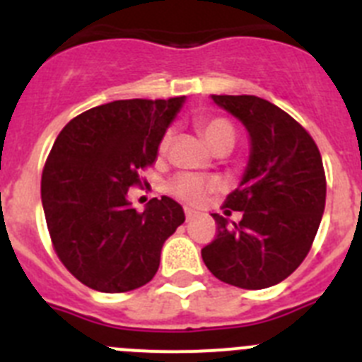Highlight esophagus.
I'll use <instances>...</instances> for the list:
<instances>
[{
    "mask_svg": "<svg viewBox=\"0 0 362 362\" xmlns=\"http://www.w3.org/2000/svg\"><path fill=\"white\" fill-rule=\"evenodd\" d=\"M197 214L194 212L192 209H185V217H187V221H192V219H196Z\"/></svg>",
    "mask_w": 362,
    "mask_h": 362,
    "instance_id": "esophagus-1",
    "label": "esophagus"
}]
</instances>
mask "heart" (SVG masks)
Wrapping results in <instances>:
<instances>
[{
  "label": "heart",
  "mask_w": 362,
  "mask_h": 362,
  "mask_svg": "<svg viewBox=\"0 0 362 362\" xmlns=\"http://www.w3.org/2000/svg\"><path fill=\"white\" fill-rule=\"evenodd\" d=\"M199 130L203 134L204 141L209 143V146L212 150L217 148H232L233 143H235V130L230 124V121L223 119V117H210V119L199 121ZM172 129L166 130L163 134L161 141H159V153H165L168 150L172 143ZM217 188L216 179L201 177V175H192V174H183L177 175V177L168 185V190L174 194L177 199L185 201L188 204H203L206 201V197L212 194Z\"/></svg>",
  "instance_id": "heart-1"
}]
</instances>
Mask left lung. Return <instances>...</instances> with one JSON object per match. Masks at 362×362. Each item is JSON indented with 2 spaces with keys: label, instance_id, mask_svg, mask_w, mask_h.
Masks as SVG:
<instances>
[{
  "label": "left lung",
  "instance_id": "left-lung-1",
  "mask_svg": "<svg viewBox=\"0 0 362 362\" xmlns=\"http://www.w3.org/2000/svg\"><path fill=\"white\" fill-rule=\"evenodd\" d=\"M250 137L241 183L226 197L225 215L212 214L217 235L201 250L223 283L261 290L297 270L310 252L325 212L326 179L317 145L292 116L257 95H212Z\"/></svg>",
  "mask_w": 362,
  "mask_h": 362
}]
</instances>
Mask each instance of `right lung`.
Wrapping results in <instances>:
<instances>
[{"label":"right lung","instance_id":"add662e5","mask_svg":"<svg viewBox=\"0 0 362 362\" xmlns=\"http://www.w3.org/2000/svg\"><path fill=\"white\" fill-rule=\"evenodd\" d=\"M183 103L185 95L119 99L83 112L57 136L41 203L57 257L88 288L121 293L148 283L163 245L185 223L170 197H153L137 212L127 196Z\"/></svg>","mask_w":362,"mask_h":362}]
</instances>
